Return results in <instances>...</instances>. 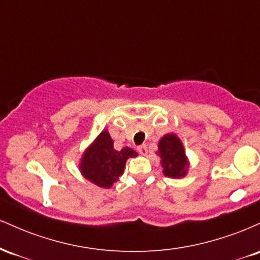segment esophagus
Here are the masks:
<instances>
[{"label": "esophagus", "instance_id": "esophagus-1", "mask_svg": "<svg viewBox=\"0 0 260 260\" xmlns=\"http://www.w3.org/2000/svg\"><path fill=\"white\" fill-rule=\"evenodd\" d=\"M138 151H139L140 155H147L148 154V147H147V145H144V144L139 145Z\"/></svg>", "mask_w": 260, "mask_h": 260}]
</instances>
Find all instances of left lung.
Segmentation results:
<instances>
[{
    "label": "left lung",
    "mask_w": 260,
    "mask_h": 260,
    "mask_svg": "<svg viewBox=\"0 0 260 260\" xmlns=\"http://www.w3.org/2000/svg\"><path fill=\"white\" fill-rule=\"evenodd\" d=\"M159 156L164 175L168 177H183L187 174L188 161L182 142L175 134H166L159 142Z\"/></svg>",
    "instance_id": "1"
}]
</instances>
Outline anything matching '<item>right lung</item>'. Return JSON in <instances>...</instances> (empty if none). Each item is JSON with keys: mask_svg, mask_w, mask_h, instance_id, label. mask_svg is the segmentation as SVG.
<instances>
[{"mask_svg": "<svg viewBox=\"0 0 260 260\" xmlns=\"http://www.w3.org/2000/svg\"><path fill=\"white\" fill-rule=\"evenodd\" d=\"M134 156L137 153L128 147L115 150L109 132L103 131L83 155L80 171L91 183L110 188L123 174L128 157Z\"/></svg>", "mask_w": 260, "mask_h": 260, "instance_id": "right-lung-1", "label": "right lung"}]
</instances>
